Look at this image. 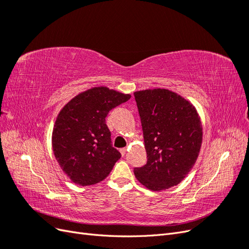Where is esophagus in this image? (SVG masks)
<instances>
[{
	"label": "esophagus",
	"instance_id": "34e87169",
	"mask_svg": "<svg viewBox=\"0 0 249 249\" xmlns=\"http://www.w3.org/2000/svg\"><path fill=\"white\" fill-rule=\"evenodd\" d=\"M120 154H122L123 157H124L125 154H126V148H122V149H120Z\"/></svg>",
	"mask_w": 249,
	"mask_h": 249
}]
</instances>
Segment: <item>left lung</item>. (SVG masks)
Masks as SVG:
<instances>
[{
    "label": "left lung",
    "instance_id": "8db88e82",
    "mask_svg": "<svg viewBox=\"0 0 249 249\" xmlns=\"http://www.w3.org/2000/svg\"><path fill=\"white\" fill-rule=\"evenodd\" d=\"M147 155L146 164L134 169L147 189L161 191L180 183L196 161L202 126L196 110L167 89L134 92Z\"/></svg>",
    "mask_w": 249,
    "mask_h": 249
}]
</instances>
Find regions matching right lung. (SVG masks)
I'll return each mask as SVG.
<instances>
[{
    "mask_svg": "<svg viewBox=\"0 0 249 249\" xmlns=\"http://www.w3.org/2000/svg\"><path fill=\"white\" fill-rule=\"evenodd\" d=\"M130 97L107 87H94L74 96L60 111L53 130V150L74 184L101 182L120 159L122 155L111 144L106 117Z\"/></svg>",
    "mask_w": 249,
    "mask_h": 249,
    "instance_id": "add662e5",
    "label": "right lung"
}]
</instances>
